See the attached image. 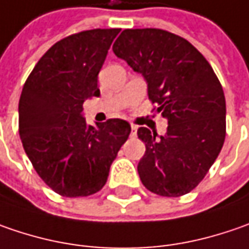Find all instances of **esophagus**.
Returning <instances> with one entry per match:
<instances>
[{"label":"esophagus","mask_w":249,"mask_h":249,"mask_svg":"<svg viewBox=\"0 0 249 249\" xmlns=\"http://www.w3.org/2000/svg\"><path fill=\"white\" fill-rule=\"evenodd\" d=\"M136 131H138V128H136L135 125H131V136H132V138H135L136 136Z\"/></svg>","instance_id":"34e87169"}]
</instances>
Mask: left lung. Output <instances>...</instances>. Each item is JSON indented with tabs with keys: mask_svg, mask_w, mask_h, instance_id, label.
Here are the masks:
<instances>
[{
	"mask_svg": "<svg viewBox=\"0 0 249 249\" xmlns=\"http://www.w3.org/2000/svg\"><path fill=\"white\" fill-rule=\"evenodd\" d=\"M114 54L143 75L149 100L167 118L157 138L145 126L138 173L150 192L176 198L191 192L217 159L226 138V99L206 58L188 40L163 29H125Z\"/></svg>",
	"mask_w": 249,
	"mask_h": 249,
	"instance_id": "obj_1",
	"label": "left lung"
}]
</instances>
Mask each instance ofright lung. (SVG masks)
Masks as SVG:
<instances>
[{
  "label": "right lung",
  "mask_w": 249,
  "mask_h": 249,
  "mask_svg": "<svg viewBox=\"0 0 249 249\" xmlns=\"http://www.w3.org/2000/svg\"><path fill=\"white\" fill-rule=\"evenodd\" d=\"M120 29H93L57 41L27 76L19 99V135L40 178L67 198L103 188L110 166L131 134L111 118L96 126L83 102L99 97L97 75Z\"/></svg>",
  "instance_id": "right-lung-1"
}]
</instances>
